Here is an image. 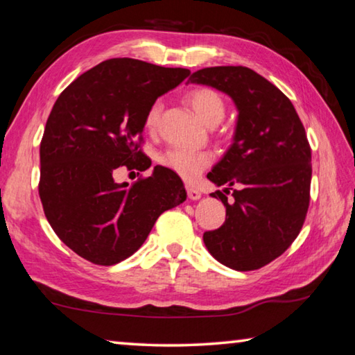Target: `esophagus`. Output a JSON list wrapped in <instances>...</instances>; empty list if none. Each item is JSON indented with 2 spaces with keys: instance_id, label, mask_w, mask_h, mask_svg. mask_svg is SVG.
I'll return each mask as SVG.
<instances>
[{
  "instance_id": "obj_1",
  "label": "esophagus",
  "mask_w": 355,
  "mask_h": 355,
  "mask_svg": "<svg viewBox=\"0 0 355 355\" xmlns=\"http://www.w3.org/2000/svg\"><path fill=\"white\" fill-rule=\"evenodd\" d=\"M186 192H188V197L191 200H199L202 197L200 191L197 188H192V186H188V188H186Z\"/></svg>"
}]
</instances>
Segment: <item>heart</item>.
Segmentation results:
<instances>
[{"instance_id": "obj_1", "label": "heart", "mask_w": 355, "mask_h": 355, "mask_svg": "<svg viewBox=\"0 0 355 355\" xmlns=\"http://www.w3.org/2000/svg\"><path fill=\"white\" fill-rule=\"evenodd\" d=\"M186 101L194 110L203 123L208 127H216L225 116V103L218 92L208 87H199L186 94ZM161 103H155L148 107L146 114V128L148 131H155L158 128L159 116H161ZM211 163V155L200 150L189 148H171L161 156V164L171 169L184 182H196L200 173L207 169Z\"/></svg>"}]
</instances>
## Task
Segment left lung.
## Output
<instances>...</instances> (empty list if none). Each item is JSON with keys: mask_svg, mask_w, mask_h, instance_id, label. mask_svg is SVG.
Masks as SVG:
<instances>
[{"mask_svg": "<svg viewBox=\"0 0 355 355\" xmlns=\"http://www.w3.org/2000/svg\"><path fill=\"white\" fill-rule=\"evenodd\" d=\"M189 81L227 94L238 110L233 144L207 175L218 186H238L232 188L235 202L213 192L224 203L225 222L203 233V243L227 268L260 269L290 248L307 216L311 150L305 128L290 98L243 65L197 70Z\"/></svg>", "mask_w": 355, "mask_h": 355, "instance_id": "left-lung-1", "label": "left lung"}]
</instances>
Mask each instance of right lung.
Here are the masks:
<instances>
[{
	"label": "right lung",
	"mask_w": 355,
	"mask_h": 355,
	"mask_svg": "<svg viewBox=\"0 0 355 355\" xmlns=\"http://www.w3.org/2000/svg\"><path fill=\"white\" fill-rule=\"evenodd\" d=\"M189 73L114 58L58 97L40 142L39 196L59 239L87 261L111 266L133 255L156 219L186 200L182 178L167 167L131 186L114 175L152 166L141 150L146 114Z\"/></svg>",
	"instance_id": "1"
}]
</instances>
